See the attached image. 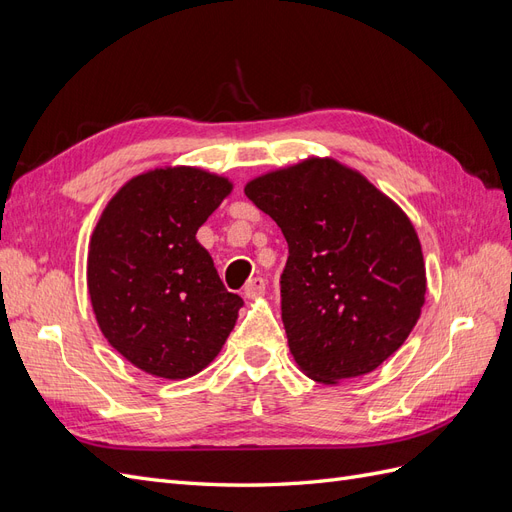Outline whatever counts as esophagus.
<instances>
[{
  "label": "esophagus",
  "instance_id": "1",
  "mask_svg": "<svg viewBox=\"0 0 512 512\" xmlns=\"http://www.w3.org/2000/svg\"><path fill=\"white\" fill-rule=\"evenodd\" d=\"M265 288H267V282L262 280V277H252V280L245 284L243 294L247 299H256V297H262V294H265Z\"/></svg>",
  "mask_w": 512,
  "mask_h": 512
}]
</instances>
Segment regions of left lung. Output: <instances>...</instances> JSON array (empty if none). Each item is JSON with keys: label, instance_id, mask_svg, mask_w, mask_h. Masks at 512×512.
<instances>
[{"label": "left lung", "instance_id": "8db88e82", "mask_svg": "<svg viewBox=\"0 0 512 512\" xmlns=\"http://www.w3.org/2000/svg\"><path fill=\"white\" fill-rule=\"evenodd\" d=\"M282 228V320L294 361L322 384L365 376L406 342L425 303L421 241L361 173L307 158L245 185Z\"/></svg>", "mask_w": 512, "mask_h": 512}]
</instances>
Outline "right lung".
<instances>
[{
  "instance_id": "1",
  "label": "right lung",
  "mask_w": 512,
  "mask_h": 512,
  "mask_svg": "<svg viewBox=\"0 0 512 512\" xmlns=\"http://www.w3.org/2000/svg\"><path fill=\"white\" fill-rule=\"evenodd\" d=\"M232 183L203 168H156L130 179L102 211L89 241L87 288L102 335L151 376L203 371L243 307L224 288L198 228Z\"/></svg>"
}]
</instances>
